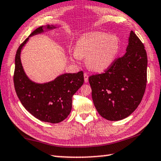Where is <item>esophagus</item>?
<instances>
[{
  "mask_svg": "<svg viewBox=\"0 0 161 161\" xmlns=\"http://www.w3.org/2000/svg\"><path fill=\"white\" fill-rule=\"evenodd\" d=\"M88 75H87L86 72L84 73V81L85 82H88Z\"/></svg>",
  "mask_w": 161,
  "mask_h": 161,
  "instance_id": "esophagus-1",
  "label": "esophagus"
}]
</instances>
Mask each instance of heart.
Wrapping results in <instances>:
<instances>
[{
    "label": "heart",
    "mask_w": 161,
    "mask_h": 161,
    "mask_svg": "<svg viewBox=\"0 0 161 161\" xmlns=\"http://www.w3.org/2000/svg\"><path fill=\"white\" fill-rule=\"evenodd\" d=\"M119 40L114 35L102 32L84 35L76 45L72 57L76 60L85 58V64L89 69L102 72L110 66L119 51Z\"/></svg>",
    "instance_id": "heart-1"
}]
</instances>
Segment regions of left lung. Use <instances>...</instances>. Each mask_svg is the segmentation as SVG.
Returning <instances> with one entry per match:
<instances>
[{
  "mask_svg": "<svg viewBox=\"0 0 161 161\" xmlns=\"http://www.w3.org/2000/svg\"><path fill=\"white\" fill-rule=\"evenodd\" d=\"M147 64L145 47L130 31L126 54L103 73L89 77L94 104L103 118L119 121L136 109L145 93Z\"/></svg>",
  "mask_w": 161,
  "mask_h": 161,
  "instance_id": "left-lung-1",
  "label": "left lung"
}]
</instances>
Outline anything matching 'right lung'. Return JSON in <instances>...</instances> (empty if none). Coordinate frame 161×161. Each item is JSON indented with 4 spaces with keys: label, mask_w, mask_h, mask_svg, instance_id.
Listing matches in <instances>:
<instances>
[{
    "label": "right lung",
    "mask_w": 161,
    "mask_h": 161,
    "mask_svg": "<svg viewBox=\"0 0 161 161\" xmlns=\"http://www.w3.org/2000/svg\"><path fill=\"white\" fill-rule=\"evenodd\" d=\"M43 28L50 30L55 27L40 26L29 37L41 33L44 31ZM28 39L26 38L16 52L13 75L16 94L25 109L35 118L48 123H59L70 113L72 96L84 83L83 72L62 75L45 84L33 82L27 77L20 61L21 50Z\"/></svg>",
    "instance_id": "1"
}]
</instances>
